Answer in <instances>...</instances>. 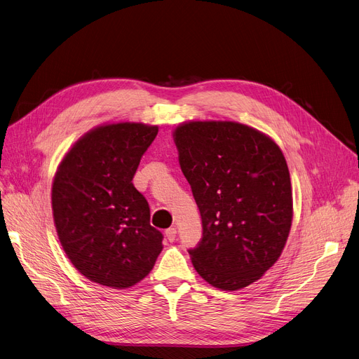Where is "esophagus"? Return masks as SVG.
<instances>
[{
    "mask_svg": "<svg viewBox=\"0 0 359 359\" xmlns=\"http://www.w3.org/2000/svg\"><path fill=\"white\" fill-rule=\"evenodd\" d=\"M165 238H167V241L173 243V241L176 240V228H169V229H165Z\"/></svg>",
    "mask_w": 359,
    "mask_h": 359,
    "instance_id": "1",
    "label": "esophagus"
}]
</instances>
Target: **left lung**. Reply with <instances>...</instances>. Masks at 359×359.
Returning a JSON list of instances; mask_svg holds the SVG:
<instances>
[{
	"instance_id": "obj_1",
	"label": "left lung",
	"mask_w": 359,
	"mask_h": 359,
	"mask_svg": "<svg viewBox=\"0 0 359 359\" xmlns=\"http://www.w3.org/2000/svg\"><path fill=\"white\" fill-rule=\"evenodd\" d=\"M180 169L203 233L189 250L198 274L235 292L259 280L281 255L293 219L287 163L276 141L235 121H187L173 131Z\"/></svg>"
}]
</instances>
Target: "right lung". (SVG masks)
Wrapping results in <instances>:
<instances>
[{
	"label": "right lung",
	"instance_id": "obj_1",
	"mask_svg": "<svg viewBox=\"0 0 359 359\" xmlns=\"http://www.w3.org/2000/svg\"><path fill=\"white\" fill-rule=\"evenodd\" d=\"M157 126L115 123L82 135L60 161L52 184L59 241L88 280L127 289L144 278L163 250L150 208L133 184Z\"/></svg>",
	"mask_w": 359,
	"mask_h": 359
}]
</instances>
